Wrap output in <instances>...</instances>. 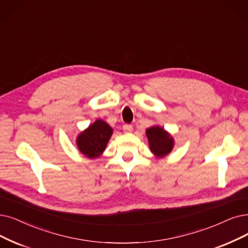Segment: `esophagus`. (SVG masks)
Segmentation results:
<instances>
[{
  "label": "esophagus",
  "instance_id": "34e87169",
  "mask_svg": "<svg viewBox=\"0 0 248 248\" xmlns=\"http://www.w3.org/2000/svg\"><path fill=\"white\" fill-rule=\"evenodd\" d=\"M123 130H124L125 133H129V132H131V131L133 130V127H132V125L125 124V125L123 126Z\"/></svg>",
  "mask_w": 248,
  "mask_h": 248
}]
</instances>
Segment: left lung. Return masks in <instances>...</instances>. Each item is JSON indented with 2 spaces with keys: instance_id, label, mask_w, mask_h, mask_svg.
<instances>
[{
  "instance_id": "left-lung-1",
  "label": "left lung",
  "mask_w": 248,
  "mask_h": 248,
  "mask_svg": "<svg viewBox=\"0 0 248 248\" xmlns=\"http://www.w3.org/2000/svg\"><path fill=\"white\" fill-rule=\"evenodd\" d=\"M150 150L155 157L162 158L169 155L175 144L173 136L161 126H152L145 130Z\"/></svg>"
}]
</instances>
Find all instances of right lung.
Masks as SVG:
<instances>
[{
  "label": "right lung",
  "instance_id": "1",
  "mask_svg": "<svg viewBox=\"0 0 248 248\" xmlns=\"http://www.w3.org/2000/svg\"><path fill=\"white\" fill-rule=\"evenodd\" d=\"M113 134V128L102 119H97L76 137V146L84 156L94 160L105 152Z\"/></svg>",
  "mask_w": 248,
  "mask_h": 248
}]
</instances>
